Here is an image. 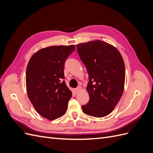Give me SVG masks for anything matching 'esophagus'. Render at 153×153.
<instances>
[{
	"mask_svg": "<svg viewBox=\"0 0 153 153\" xmlns=\"http://www.w3.org/2000/svg\"><path fill=\"white\" fill-rule=\"evenodd\" d=\"M80 87H78L77 88H75V89H74L73 91H74V92H75V93H77V92L80 91Z\"/></svg>",
	"mask_w": 153,
	"mask_h": 153,
	"instance_id": "esophagus-1",
	"label": "esophagus"
}]
</instances>
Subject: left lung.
<instances>
[{
  "label": "left lung",
  "mask_w": 153,
  "mask_h": 153,
  "mask_svg": "<svg viewBox=\"0 0 153 153\" xmlns=\"http://www.w3.org/2000/svg\"><path fill=\"white\" fill-rule=\"evenodd\" d=\"M89 75V101L82 105L84 114L103 117L114 109L124 91L125 66L117 48L101 40L76 45Z\"/></svg>",
  "instance_id": "left-lung-1"
}]
</instances>
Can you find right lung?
I'll list each match as a JSON object with an SVG mask.
<instances>
[{
  "label": "right lung",
  "mask_w": 153,
  "mask_h": 153,
  "mask_svg": "<svg viewBox=\"0 0 153 153\" xmlns=\"http://www.w3.org/2000/svg\"><path fill=\"white\" fill-rule=\"evenodd\" d=\"M74 45L42 48L30 59L26 69L28 97L39 114L54 120L66 114L72 97L64 80V66Z\"/></svg>",
  "instance_id": "right-lung-1"
}]
</instances>
